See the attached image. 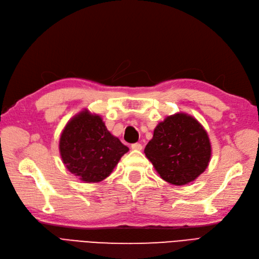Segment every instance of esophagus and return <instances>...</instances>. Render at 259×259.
Returning <instances> with one entry per match:
<instances>
[{
  "label": "esophagus",
  "mask_w": 259,
  "mask_h": 259,
  "mask_svg": "<svg viewBox=\"0 0 259 259\" xmlns=\"http://www.w3.org/2000/svg\"><path fill=\"white\" fill-rule=\"evenodd\" d=\"M132 149H133V150L140 151V150H142V149H143V146H142V144L136 143V144H133V145H132Z\"/></svg>",
  "instance_id": "esophagus-1"
}]
</instances>
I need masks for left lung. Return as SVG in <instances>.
Segmentation results:
<instances>
[{"label":"left lung","mask_w":259,"mask_h":259,"mask_svg":"<svg viewBox=\"0 0 259 259\" xmlns=\"http://www.w3.org/2000/svg\"><path fill=\"white\" fill-rule=\"evenodd\" d=\"M145 154L163 180L185 186L207 168L211 145L206 130L194 116L177 112L156 125Z\"/></svg>","instance_id":"obj_1"}]
</instances>
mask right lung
<instances>
[{
  "mask_svg": "<svg viewBox=\"0 0 259 259\" xmlns=\"http://www.w3.org/2000/svg\"><path fill=\"white\" fill-rule=\"evenodd\" d=\"M130 150L108 131L103 117L83 109L70 119L59 138V153L66 168L86 184L100 183Z\"/></svg>",
  "mask_w": 259,
  "mask_h": 259,
  "instance_id": "add662e5",
  "label": "right lung"
}]
</instances>
